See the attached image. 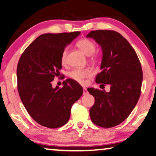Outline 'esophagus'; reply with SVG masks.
<instances>
[{"label": "esophagus", "mask_w": 156, "mask_h": 156, "mask_svg": "<svg viewBox=\"0 0 156 156\" xmlns=\"http://www.w3.org/2000/svg\"><path fill=\"white\" fill-rule=\"evenodd\" d=\"M88 93V92H87V89L86 88H83V95H87V94Z\"/></svg>", "instance_id": "34e87169"}]
</instances>
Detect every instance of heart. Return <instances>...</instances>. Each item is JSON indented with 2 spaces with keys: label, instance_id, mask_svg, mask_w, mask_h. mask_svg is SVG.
<instances>
[{
  "label": "heart",
  "instance_id": "obj_1",
  "mask_svg": "<svg viewBox=\"0 0 156 156\" xmlns=\"http://www.w3.org/2000/svg\"><path fill=\"white\" fill-rule=\"evenodd\" d=\"M76 45L84 53L85 55L90 56L95 51V44L93 41L88 39H81L77 41ZM67 49H65L62 51L61 56V61L63 64L66 62ZM93 72L89 68L85 69H76L69 73V76L74 80L79 83H83L85 78H89L93 75Z\"/></svg>",
  "mask_w": 156,
  "mask_h": 156
}]
</instances>
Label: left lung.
I'll return each mask as SVG.
<instances>
[{
    "instance_id": "obj_1",
    "label": "left lung",
    "mask_w": 156,
    "mask_h": 156,
    "mask_svg": "<svg viewBox=\"0 0 156 156\" xmlns=\"http://www.w3.org/2000/svg\"><path fill=\"white\" fill-rule=\"evenodd\" d=\"M86 37L93 39L102 51L95 82L110 86L109 92L87 88L95 98L90 117L97 126L110 128L124 122L137 104L143 80L141 63L129 41L117 32L95 30Z\"/></svg>"
}]
</instances>
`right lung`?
<instances>
[{
	"instance_id": "add662e5",
	"label": "right lung",
	"mask_w": 156,
	"mask_h": 156,
	"mask_svg": "<svg viewBox=\"0 0 156 156\" xmlns=\"http://www.w3.org/2000/svg\"><path fill=\"white\" fill-rule=\"evenodd\" d=\"M80 32L43 34L25 50L17 67V90L32 119L41 126L56 129L69 120L71 107L83 95V87L67 79L61 88L51 81L61 69V56Z\"/></svg>"
}]
</instances>
